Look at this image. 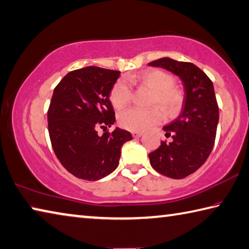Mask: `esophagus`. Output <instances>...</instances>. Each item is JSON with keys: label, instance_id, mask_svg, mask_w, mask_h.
<instances>
[{"label": "esophagus", "instance_id": "1", "mask_svg": "<svg viewBox=\"0 0 249 249\" xmlns=\"http://www.w3.org/2000/svg\"><path fill=\"white\" fill-rule=\"evenodd\" d=\"M133 136H134L135 138H139V137L142 136V133H140V132H133Z\"/></svg>", "mask_w": 249, "mask_h": 249}]
</instances>
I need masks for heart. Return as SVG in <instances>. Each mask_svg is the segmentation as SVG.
<instances>
[{
    "instance_id": "obj_1",
    "label": "heart",
    "mask_w": 249,
    "mask_h": 249,
    "mask_svg": "<svg viewBox=\"0 0 249 249\" xmlns=\"http://www.w3.org/2000/svg\"><path fill=\"white\" fill-rule=\"evenodd\" d=\"M130 84L151 90L149 103L151 106H159L166 115L175 114L182 105V94L174 87V78L163 71L148 70L138 75H127L125 78L116 81L110 93V100L115 109L121 110L127 106L132 98ZM161 121L162 113L157 107L150 109L130 107L119 115L120 125L132 132H142Z\"/></svg>"
}]
</instances>
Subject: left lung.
Instances as JSON below:
<instances>
[{
    "label": "left lung",
    "mask_w": 249,
    "mask_h": 249,
    "mask_svg": "<svg viewBox=\"0 0 249 249\" xmlns=\"http://www.w3.org/2000/svg\"><path fill=\"white\" fill-rule=\"evenodd\" d=\"M148 65L178 76L184 86L180 114L163 127L171 140L161 142L157 150L149 153L150 164L157 172L171 178H184L205 163L213 148L219 122L213 84L193 63L162 57Z\"/></svg>",
    "instance_id": "8db88e82"
}]
</instances>
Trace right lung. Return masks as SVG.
<instances>
[{
    "label": "right lung",
    "mask_w": 249,
    "mask_h": 249,
    "mask_svg": "<svg viewBox=\"0 0 249 249\" xmlns=\"http://www.w3.org/2000/svg\"><path fill=\"white\" fill-rule=\"evenodd\" d=\"M121 71L88 66L66 74L53 91L48 110V127L54 153L74 176L98 180L119 165L122 146L132 134L116 127L110 101Z\"/></svg>",
    "instance_id": "add662e5"
}]
</instances>
